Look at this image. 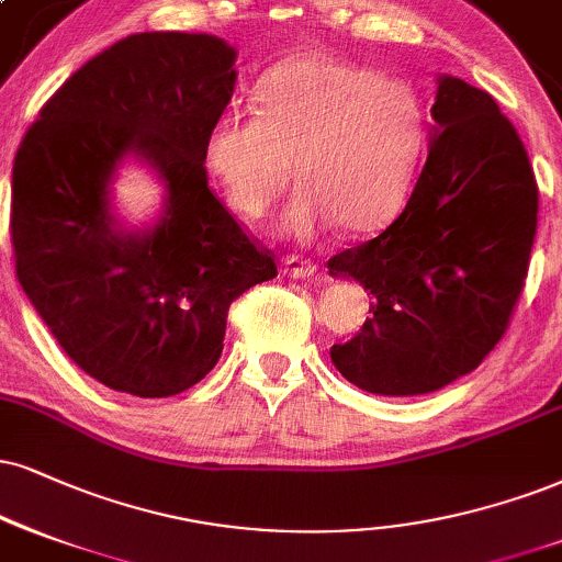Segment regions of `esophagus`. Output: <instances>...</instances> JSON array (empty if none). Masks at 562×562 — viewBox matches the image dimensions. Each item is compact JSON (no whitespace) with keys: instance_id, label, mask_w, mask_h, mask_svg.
Instances as JSON below:
<instances>
[{"instance_id":"esophagus-1","label":"esophagus","mask_w":562,"mask_h":562,"mask_svg":"<svg viewBox=\"0 0 562 562\" xmlns=\"http://www.w3.org/2000/svg\"><path fill=\"white\" fill-rule=\"evenodd\" d=\"M281 273L292 276V279H313L317 273V266L313 260L300 258V255H286V258L281 260Z\"/></svg>"}]
</instances>
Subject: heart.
Returning a JSON list of instances; mask_svg holds the SVG:
<instances>
[{
    "label": "heart",
    "mask_w": 562,
    "mask_h": 562,
    "mask_svg": "<svg viewBox=\"0 0 562 562\" xmlns=\"http://www.w3.org/2000/svg\"><path fill=\"white\" fill-rule=\"evenodd\" d=\"M427 116L408 82L330 54L281 61L258 86V114H221L205 166L241 218H262L292 182L281 232L313 237L336 224L370 234L404 203Z\"/></svg>",
    "instance_id": "1"
}]
</instances>
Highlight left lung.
Listing matches in <instances>:
<instances>
[{
    "mask_svg": "<svg viewBox=\"0 0 562 562\" xmlns=\"http://www.w3.org/2000/svg\"><path fill=\"white\" fill-rule=\"evenodd\" d=\"M425 169L401 216L328 260L370 294V317L330 346L336 370L378 396H419L476 370L521 296L539 192L495 99L438 78Z\"/></svg>",
    "mask_w": 562,
    "mask_h": 562,
    "instance_id": "1",
    "label": "left lung"
}]
</instances>
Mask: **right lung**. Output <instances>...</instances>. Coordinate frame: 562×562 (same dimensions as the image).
I'll return each instance as SVG.
<instances>
[{
    "label": "right lung",
    "instance_id": "add662e5",
    "mask_svg": "<svg viewBox=\"0 0 562 562\" xmlns=\"http://www.w3.org/2000/svg\"><path fill=\"white\" fill-rule=\"evenodd\" d=\"M234 59L207 33H135L86 61L20 143L18 281L67 357L114 391L166 398L195 385L218 362L232 302L279 273L207 187L205 140L232 101ZM127 157L165 184L143 229L111 207Z\"/></svg>",
    "mask_w": 562,
    "mask_h": 562
}]
</instances>
